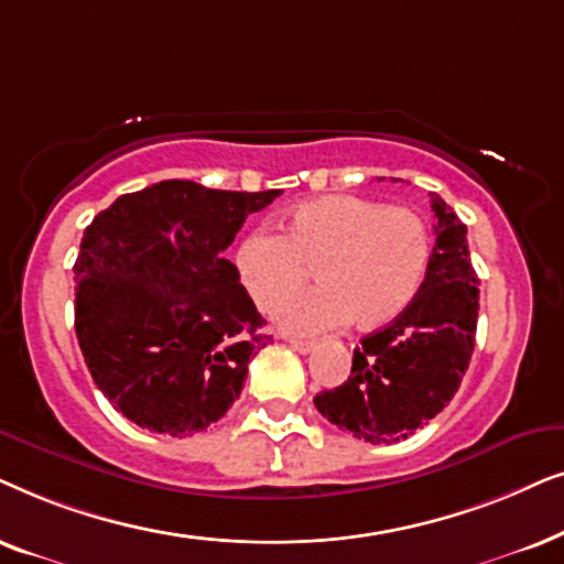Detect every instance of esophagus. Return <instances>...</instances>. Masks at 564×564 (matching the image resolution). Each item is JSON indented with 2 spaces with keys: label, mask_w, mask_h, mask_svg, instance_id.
<instances>
[{
  "label": "esophagus",
  "mask_w": 564,
  "mask_h": 564,
  "mask_svg": "<svg viewBox=\"0 0 564 564\" xmlns=\"http://www.w3.org/2000/svg\"><path fill=\"white\" fill-rule=\"evenodd\" d=\"M289 345H291V348H294V350H299V352H312L314 348H317V345H314V343H310V340H296V337H291Z\"/></svg>",
  "instance_id": "esophagus-1"
}]
</instances>
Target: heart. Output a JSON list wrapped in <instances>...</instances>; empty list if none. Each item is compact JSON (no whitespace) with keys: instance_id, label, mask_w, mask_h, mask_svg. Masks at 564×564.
I'll return each instance as SVG.
<instances>
[{"instance_id":"1","label":"heart","mask_w":564,"mask_h":564,"mask_svg":"<svg viewBox=\"0 0 564 564\" xmlns=\"http://www.w3.org/2000/svg\"><path fill=\"white\" fill-rule=\"evenodd\" d=\"M427 262L431 231L423 216L360 195L306 200L278 224V237L252 231L235 254L239 281L262 312L294 296L312 268L319 289L275 317L294 335H319L348 319L364 329L387 325L417 296Z\"/></svg>"}]
</instances>
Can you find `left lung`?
I'll list each match as a JSON object with an SVG mask.
<instances>
[{
	"label": "left lung",
	"mask_w": 564,
	"mask_h": 564,
	"mask_svg": "<svg viewBox=\"0 0 564 564\" xmlns=\"http://www.w3.org/2000/svg\"><path fill=\"white\" fill-rule=\"evenodd\" d=\"M435 247L417 296L394 322L352 350L350 377L314 397V408L369 444H397L454 400L475 350L479 289L467 227L431 193Z\"/></svg>",
	"instance_id": "1"
}]
</instances>
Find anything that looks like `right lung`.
<instances>
[{"mask_svg":"<svg viewBox=\"0 0 564 564\" xmlns=\"http://www.w3.org/2000/svg\"><path fill=\"white\" fill-rule=\"evenodd\" d=\"M278 195L162 180L85 229L74 329L97 389L131 423L183 438L235 404L268 335L221 252Z\"/></svg>","mask_w":564,"mask_h":564,"instance_id":"obj_1","label":"right lung"}]
</instances>
